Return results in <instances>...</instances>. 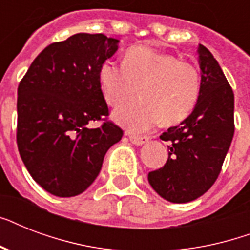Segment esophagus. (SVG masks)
Returning a JSON list of instances; mask_svg holds the SVG:
<instances>
[{"mask_svg": "<svg viewBox=\"0 0 250 250\" xmlns=\"http://www.w3.org/2000/svg\"><path fill=\"white\" fill-rule=\"evenodd\" d=\"M129 140L135 145H143L145 143H148L149 137L148 136H137V135H129Z\"/></svg>", "mask_w": 250, "mask_h": 250, "instance_id": "1", "label": "esophagus"}]
</instances>
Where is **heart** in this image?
<instances>
[{"instance_id": "1", "label": "heart", "mask_w": 250, "mask_h": 250, "mask_svg": "<svg viewBox=\"0 0 250 250\" xmlns=\"http://www.w3.org/2000/svg\"><path fill=\"white\" fill-rule=\"evenodd\" d=\"M98 83L106 102L119 106L136 94L141 100L121 106L114 119L133 132L146 131L161 122L176 125L197 105L201 75L196 66L148 46L127 50L123 64L105 61Z\"/></svg>"}]
</instances>
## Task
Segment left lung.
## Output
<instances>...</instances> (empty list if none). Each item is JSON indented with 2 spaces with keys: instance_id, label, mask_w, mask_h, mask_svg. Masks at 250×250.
Here are the masks:
<instances>
[{
  "instance_id": "obj_1",
  "label": "left lung",
  "mask_w": 250,
  "mask_h": 250,
  "mask_svg": "<svg viewBox=\"0 0 250 250\" xmlns=\"http://www.w3.org/2000/svg\"><path fill=\"white\" fill-rule=\"evenodd\" d=\"M201 93L193 111L161 135L168 141L164 167L150 171L149 184L161 197L184 204L208 192L217 180L235 132L233 92L213 54L198 45Z\"/></svg>"
}]
</instances>
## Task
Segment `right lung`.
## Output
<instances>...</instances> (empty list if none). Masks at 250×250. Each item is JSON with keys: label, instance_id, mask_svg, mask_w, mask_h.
Returning <instances> with one entry per match:
<instances>
[{"label": "right lung", "instance_id": "obj_1", "mask_svg": "<svg viewBox=\"0 0 250 250\" xmlns=\"http://www.w3.org/2000/svg\"><path fill=\"white\" fill-rule=\"evenodd\" d=\"M119 40L76 33L53 42L35 58L18 86L17 144L33 180L58 197L83 193L100 174L110 146L121 140L109 115L98 68Z\"/></svg>", "mask_w": 250, "mask_h": 250}]
</instances>
